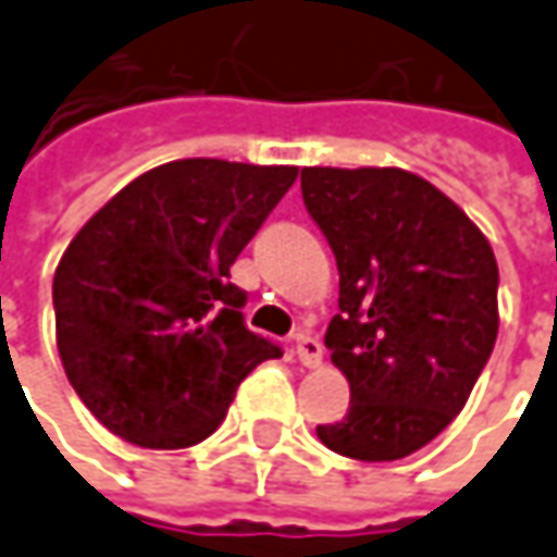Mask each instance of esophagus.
<instances>
[{"label":"esophagus","mask_w":557,"mask_h":557,"mask_svg":"<svg viewBox=\"0 0 557 557\" xmlns=\"http://www.w3.org/2000/svg\"><path fill=\"white\" fill-rule=\"evenodd\" d=\"M294 349H297V358L304 361L306 368H319L322 364V343L309 334H297L294 337Z\"/></svg>","instance_id":"esophagus-1"}]
</instances>
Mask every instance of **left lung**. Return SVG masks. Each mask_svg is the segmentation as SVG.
I'll use <instances>...</instances> for the list:
<instances>
[{
    "label": "left lung",
    "instance_id": "8db88e82",
    "mask_svg": "<svg viewBox=\"0 0 557 557\" xmlns=\"http://www.w3.org/2000/svg\"><path fill=\"white\" fill-rule=\"evenodd\" d=\"M300 189L339 272L324 346L349 410L334 454L401 460L454 423L494 352L499 270L460 205L401 168H304Z\"/></svg>",
    "mask_w": 557,
    "mask_h": 557
}]
</instances>
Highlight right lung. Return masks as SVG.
<instances>
[{"label":"right lung","instance_id":"add662e5","mask_svg":"<svg viewBox=\"0 0 557 557\" xmlns=\"http://www.w3.org/2000/svg\"><path fill=\"white\" fill-rule=\"evenodd\" d=\"M294 181V165L168 162L70 242L51 287L58 352L113 435L156 450L205 442L238 383L282 356L245 327L230 267Z\"/></svg>","mask_w":557,"mask_h":557}]
</instances>
